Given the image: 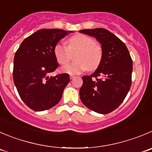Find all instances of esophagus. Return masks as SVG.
<instances>
[{
	"mask_svg": "<svg viewBox=\"0 0 152 152\" xmlns=\"http://www.w3.org/2000/svg\"><path fill=\"white\" fill-rule=\"evenodd\" d=\"M70 77L71 80H72V79H73V78H75V76H74V75H70V77Z\"/></svg>",
	"mask_w": 152,
	"mask_h": 152,
	"instance_id": "obj_1",
	"label": "esophagus"
}]
</instances>
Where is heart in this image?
<instances>
[{"label":"heart","instance_id":"obj_1","mask_svg":"<svg viewBox=\"0 0 152 152\" xmlns=\"http://www.w3.org/2000/svg\"><path fill=\"white\" fill-rule=\"evenodd\" d=\"M54 55L57 62L66 65L75 54L73 63L64 66L61 71L69 75H77L86 69L92 71L100 66L102 60V50L90 37L83 34L73 36L67 40V46L57 44L54 48Z\"/></svg>","mask_w":152,"mask_h":152}]
</instances>
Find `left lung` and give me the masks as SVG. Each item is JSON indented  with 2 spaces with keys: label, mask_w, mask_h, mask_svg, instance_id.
Segmentation results:
<instances>
[{
  "label": "left lung",
  "mask_w": 152,
  "mask_h": 152,
  "mask_svg": "<svg viewBox=\"0 0 152 152\" xmlns=\"http://www.w3.org/2000/svg\"><path fill=\"white\" fill-rule=\"evenodd\" d=\"M79 32L95 37L102 50L100 66L92 75L82 77L80 100L91 110L109 113L122 103L131 88L133 61L129 51L123 42L106 29Z\"/></svg>",
  "instance_id": "1"
}]
</instances>
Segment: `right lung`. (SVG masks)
I'll return each mask as SVG.
<instances>
[{"label":"right lung","mask_w":152,"mask_h":152,"mask_svg":"<svg viewBox=\"0 0 152 152\" xmlns=\"http://www.w3.org/2000/svg\"><path fill=\"white\" fill-rule=\"evenodd\" d=\"M73 31L42 29L26 38L14 57L13 80L21 99L35 111L59 103L69 82V75L49 76L58 67L54 55L57 42Z\"/></svg>","instance_id":"obj_1"}]
</instances>
